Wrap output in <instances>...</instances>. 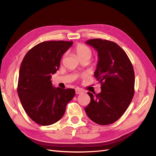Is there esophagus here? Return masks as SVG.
I'll return each instance as SVG.
<instances>
[{
  "label": "esophagus",
  "mask_w": 156,
  "mask_h": 156,
  "mask_svg": "<svg viewBox=\"0 0 156 156\" xmlns=\"http://www.w3.org/2000/svg\"><path fill=\"white\" fill-rule=\"evenodd\" d=\"M82 90H80V88H76V94H82Z\"/></svg>",
  "instance_id": "esophagus-1"
}]
</instances>
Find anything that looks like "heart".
Returning <instances> with one entry per match:
<instances>
[{
  "label": "heart",
  "mask_w": 156,
  "mask_h": 156,
  "mask_svg": "<svg viewBox=\"0 0 156 156\" xmlns=\"http://www.w3.org/2000/svg\"><path fill=\"white\" fill-rule=\"evenodd\" d=\"M74 52L80 60H82V59L89 60L92 54L91 49L83 44H78L76 45L74 48Z\"/></svg>",
  "instance_id": "heart-1"
}]
</instances>
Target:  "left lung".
Returning <instances> with one entry per match:
<instances>
[{
  "label": "left lung",
  "mask_w": 156,
  "mask_h": 156,
  "mask_svg": "<svg viewBox=\"0 0 156 156\" xmlns=\"http://www.w3.org/2000/svg\"><path fill=\"white\" fill-rule=\"evenodd\" d=\"M86 44L98 52L94 76L101 84V92H88L90 102L84 108L92 121L98 125L113 123L127 110L134 95L135 74L127 54L116 43L101 39Z\"/></svg>",
  "instance_id": "8db88e82"
}]
</instances>
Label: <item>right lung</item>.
I'll return each mask as SVG.
<instances>
[{"label":"right lung","mask_w":156,"mask_h":156,"mask_svg":"<svg viewBox=\"0 0 156 156\" xmlns=\"http://www.w3.org/2000/svg\"><path fill=\"white\" fill-rule=\"evenodd\" d=\"M72 44V41L42 42L23 59L17 93L26 113L39 125H50L60 120L66 105L74 97V89L55 88L51 80L59 68L62 56Z\"/></svg>","instance_id":"add662e5"}]
</instances>
